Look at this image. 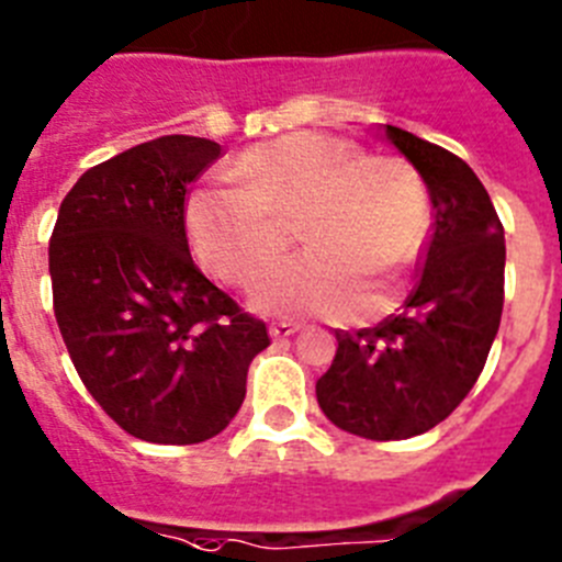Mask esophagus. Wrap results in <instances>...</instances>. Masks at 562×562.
Instances as JSON below:
<instances>
[{
  "mask_svg": "<svg viewBox=\"0 0 562 562\" xmlns=\"http://www.w3.org/2000/svg\"><path fill=\"white\" fill-rule=\"evenodd\" d=\"M296 330H300V325H296V322L282 319V322H271L268 334H271V339H288V336H294Z\"/></svg>",
  "mask_w": 562,
  "mask_h": 562,
  "instance_id": "obj_1",
  "label": "esophagus"
}]
</instances>
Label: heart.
Wrapping results in <instances>:
<instances>
[{
  "instance_id": "heart-1",
  "label": "heart",
  "mask_w": 562,
  "mask_h": 562,
  "mask_svg": "<svg viewBox=\"0 0 562 562\" xmlns=\"http://www.w3.org/2000/svg\"><path fill=\"white\" fill-rule=\"evenodd\" d=\"M232 180L194 189L187 226L198 260L228 285H248L296 234L305 251L271 268L251 291L268 314H336L370 325L402 302L379 294L387 268L416 260L427 243V192L398 155H359L350 140L300 130L240 153Z\"/></svg>"
}]
</instances>
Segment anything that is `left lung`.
<instances>
[{
  "label": "left lung",
  "instance_id": "left-lung-1",
  "mask_svg": "<svg viewBox=\"0 0 562 562\" xmlns=\"http://www.w3.org/2000/svg\"><path fill=\"white\" fill-rule=\"evenodd\" d=\"M432 203L422 274L402 314L356 334L336 330L316 402L339 429L370 441L422 436L467 398L504 314V226L484 183L443 146L384 124Z\"/></svg>",
  "mask_w": 562,
  "mask_h": 562
}]
</instances>
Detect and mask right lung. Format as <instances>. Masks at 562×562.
Instances as JSON below:
<instances>
[{"label": "right lung", "instance_id": "add662e5", "mask_svg": "<svg viewBox=\"0 0 562 562\" xmlns=\"http://www.w3.org/2000/svg\"><path fill=\"white\" fill-rule=\"evenodd\" d=\"M221 144L164 135L87 169L50 237L53 311L90 396L130 436L200 443L246 398L271 345L262 319L209 282L189 254V183Z\"/></svg>", "mask_w": 562, "mask_h": 562}]
</instances>
